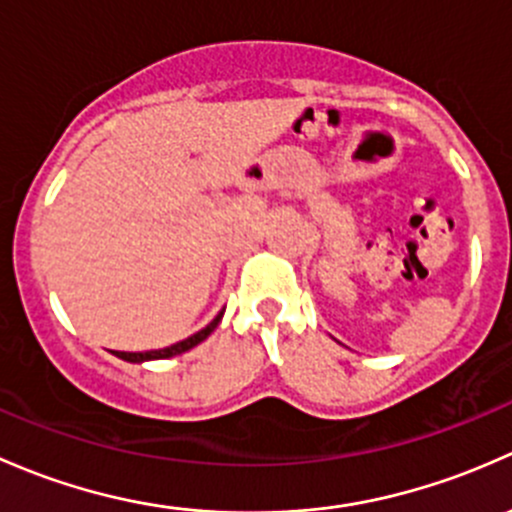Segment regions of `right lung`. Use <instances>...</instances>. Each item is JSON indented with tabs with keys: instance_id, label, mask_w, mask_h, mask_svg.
Here are the masks:
<instances>
[{
	"instance_id": "right-lung-1",
	"label": "right lung",
	"mask_w": 512,
	"mask_h": 512,
	"mask_svg": "<svg viewBox=\"0 0 512 512\" xmlns=\"http://www.w3.org/2000/svg\"><path fill=\"white\" fill-rule=\"evenodd\" d=\"M221 315H224V313H219L217 318H214L212 323H209L204 330H199V333H194L192 337H187V340L177 342V345L165 347V350H150V352H115V357H120V360H125V362H147V360H167V357L182 355V352L192 350L194 345H199V342L207 340V337L214 333V328H217V325H219Z\"/></svg>"
}]
</instances>
